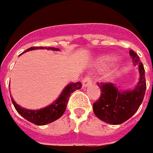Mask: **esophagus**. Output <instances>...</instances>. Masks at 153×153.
<instances>
[{
  "label": "esophagus",
  "mask_w": 153,
  "mask_h": 153,
  "mask_svg": "<svg viewBox=\"0 0 153 153\" xmlns=\"http://www.w3.org/2000/svg\"><path fill=\"white\" fill-rule=\"evenodd\" d=\"M91 81H92V77H91V74H88V75H86V76L84 78V79H83L84 87H86V86H88L89 85H91Z\"/></svg>",
  "instance_id": "obj_1"
}]
</instances>
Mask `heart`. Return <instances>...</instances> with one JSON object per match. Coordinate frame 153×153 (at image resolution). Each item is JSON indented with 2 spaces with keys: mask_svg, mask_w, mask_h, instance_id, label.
Here are the masks:
<instances>
[{
  "mask_svg": "<svg viewBox=\"0 0 153 153\" xmlns=\"http://www.w3.org/2000/svg\"><path fill=\"white\" fill-rule=\"evenodd\" d=\"M106 60H107V61H112V60H113V58H106Z\"/></svg>",
  "mask_w": 153,
  "mask_h": 153,
  "instance_id": "1",
  "label": "heart"
}]
</instances>
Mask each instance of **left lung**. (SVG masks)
I'll return each mask as SVG.
<instances>
[{"label": "left lung", "mask_w": 153, "mask_h": 153, "mask_svg": "<svg viewBox=\"0 0 153 153\" xmlns=\"http://www.w3.org/2000/svg\"><path fill=\"white\" fill-rule=\"evenodd\" d=\"M129 55L140 71V80L134 89L122 91L112 83H97L101 94L93 103V111L104 123L117 125L126 122L135 114L144 99L146 89L145 68L134 50H130Z\"/></svg>", "instance_id": "obj_1"}]
</instances>
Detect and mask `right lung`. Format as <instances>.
Returning a JSON list of instances; mask_svg holds the SVG:
<instances>
[{
	"mask_svg": "<svg viewBox=\"0 0 153 153\" xmlns=\"http://www.w3.org/2000/svg\"><path fill=\"white\" fill-rule=\"evenodd\" d=\"M35 49L59 50V49L53 48V47H48V48L47 47H44V48L43 47H30L28 50H26V51L35 50ZM81 87H82V85H81V82H79V81H78L76 83H71L68 85L63 90V91L62 92L61 96L59 97V98L55 103L38 110H25L24 108H21L19 105H18L13 101V98H12V102H13L15 110L18 111V113L20 114L25 119H26L27 121H29L30 123H33V124L42 126V125H46V124L52 123L62 116L66 110V107H67L70 95L74 91L80 89Z\"/></svg>",
	"mask_w": 153,
	"mask_h": 153,
	"instance_id": "1",
	"label": "right lung"
}]
</instances>
